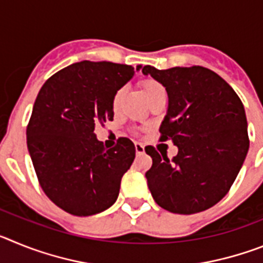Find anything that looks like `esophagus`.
Here are the masks:
<instances>
[{
	"instance_id": "esophagus-1",
	"label": "esophagus",
	"mask_w": 263,
	"mask_h": 263,
	"mask_svg": "<svg viewBox=\"0 0 263 263\" xmlns=\"http://www.w3.org/2000/svg\"><path fill=\"white\" fill-rule=\"evenodd\" d=\"M134 146H136V153H137V154H138V155L145 154V146H143L142 143L136 142V143H134Z\"/></svg>"
}]
</instances>
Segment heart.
<instances>
[{"instance_id":"obj_1","label":"heart","mask_w":263,"mask_h":263,"mask_svg":"<svg viewBox=\"0 0 263 263\" xmlns=\"http://www.w3.org/2000/svg\"><path fill=\"white\" fill-rule=\"evenodd\" d=\"M141 88H142V92L147 101L152 97H154L155 95L160 93V92H164L163 85L160 84L159 81L154 80V79H145V80L141 81ZM122 95H124V90L122 89L116 92L115 97H113V101H111V108H113V110H117L118 106H120Z\"/></svg>"}]
</instances>
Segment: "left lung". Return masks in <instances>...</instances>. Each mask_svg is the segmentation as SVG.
Segmentation results:
<instances>
[{
    "instance_id": "obj_1",
    "label": "left lung",
    "mask_w": 263,
    "mask_h": 263,
    "mask_svg": "<svg viewBox=\"0 0 263 263\" xmlns=\"http://www.w3.org/2000/svg\"><path fill=\"white\" fill-rule=\"evenodd\" d=\"M142 73L166 88L160 141L170 139L178 147L173 160L152 146L145 148L153 158L146 173L148 190L170 212H203L228 194L249 150L242 103L224 79L204 67L145 66Z\"/></svg>"
}]
</instances>
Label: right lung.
Returning a JSON list of instances; mask_svg holds the SVG:
<instances>
[{"label":"right lung","instance_id":"1","mask_svg":"<svg viewBox=\"0 0 263 263\" xmlns=\"http://www.w3.org/2000/svg\"><path fill=\"white\" fill-rule=\"evenodd\" d=\"M142 66L73 63L39 90L27 126V148L45 194L75 216H92L117 200L136 158L129 138L105 148L95 126L113 120L111 101Z\"/></svg>","mask_w":263,"mask_h":263}]
</instances>
